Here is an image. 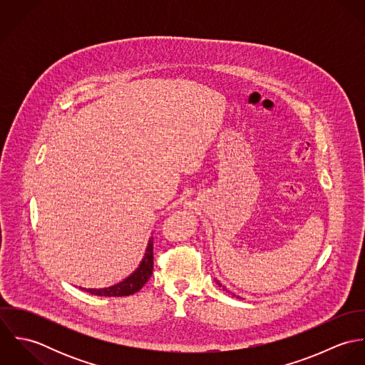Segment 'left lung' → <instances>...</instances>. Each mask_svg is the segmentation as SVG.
<instances>
[{
    "mask_svg": "<svg viewBox=\"0 0 365 365\" xmlns=\"http://www.w3.org/2000/svg\"><path fill=\"white\" fill-rule=\"evenodd\" d=\"M217 284H219V285H220V282H217ZM220 287H222V285H220Z\"/></svg>",
    "mask_w": 365,
    "mask_h": 365,
    "instance_id": "obj_1",
    "label": "left lung"
}]
</instances>
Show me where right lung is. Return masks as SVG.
I'll return each instance as SVG.
<instances>
[{
    "instance_id": "right-lung-1",
    "label": "right lung",
    "mask_w": 365,
    "mask_h": 365,
    "mask_svg": "<svg viewBox=\"0 0 365 365\" xmlns=\"http://www.w3.org/2000/svg\"><path fill=\"white\" fill-rule=\"evenodd\" d=\"M152 274H153V237L149 239L146 253L140 261L139 267L123 281L108 288H100V289L81 288V289H86L87 292L97 297H128L138 292L148 282Z\"/></svg>"
}]
</instances>
